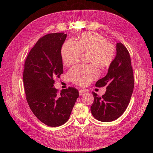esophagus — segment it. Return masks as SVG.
<instances>
[{"label": "esophagus", "mask_w": 153, "mask_h": 153, "mask_svg": "<svg viewBox=\"0 0 153 153\" xmlns=\"http://www.w3.org/2000/svg\"><path fill=\"white\" fill-rule=\"evenodd\" d=\"M86 91H86V90H85V89L80 90V91H79V94H80V96H81V95H82V94H84Z\"/></svg>", "instance_id": "34e87169"}]
</instances>
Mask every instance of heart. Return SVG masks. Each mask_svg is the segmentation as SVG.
I'll return each instance as SVG.
<instances>
[{
  "label": "heart",
  "mask_w": 153,
  "mask_h": 153,
  "mask_svg": "<svg viewBox=\"0 0 153 153\" xmlns=\"http://www.w3.org/2000/svg\"><path fill=\"white\" fill-rule=\"evenodd\" d=\"M82 53H88L87 61L90 64H80L71 68L68 77L77 85H86L98 77V66L105 68L112 63L115 57V48L102 35L85 32L78 41L69 39L63 44L61 57L64 64L68 66L77 63Z\"/></svg>",
  "instance_id": "b5f03b06"
}]
</instances>
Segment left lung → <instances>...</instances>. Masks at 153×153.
<instances>
[{
	"label": "left lung",
	"instance_id": "left-lung-1",
	"mask_svg": "<svg viewBox=\"0 0 153 153\" xmlns=\"http://www.w3.org/2000/svg\"><path fill=\"white\" fill-rule=\"evenodd\" d=\"M117 55L108 73L98 80L96 86H106L102 96L92 92L94 101L91 111L94 117L102 122L119 118L126 110L134 88V77L128 50L121 42L117 43Z\"/></svg>",
	"mask_w": 153,
	"mask_h": 153
}]
</instances>
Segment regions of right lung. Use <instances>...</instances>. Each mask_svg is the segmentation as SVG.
<instances>
[{
	"mask_svg": "<svg viewBox=\"0 0 153 153\" xmlns=\"http://www.w3.org/2000/svg\"><path fill=\"white\" fill-rule=\"evenodd\" d=\"M64 32L41 37L29 52L24 64L23 80L26 100L40 121L51 127L68 121L79 96L75 87L58 94L54 78L63 73L61 48L66 38Z\"/></svg>",
	"mask_w": 153,
	"mask_h": 153,
	"instance_id": "right-lung-1",
	"label": "right lung"
}]
</instances>
